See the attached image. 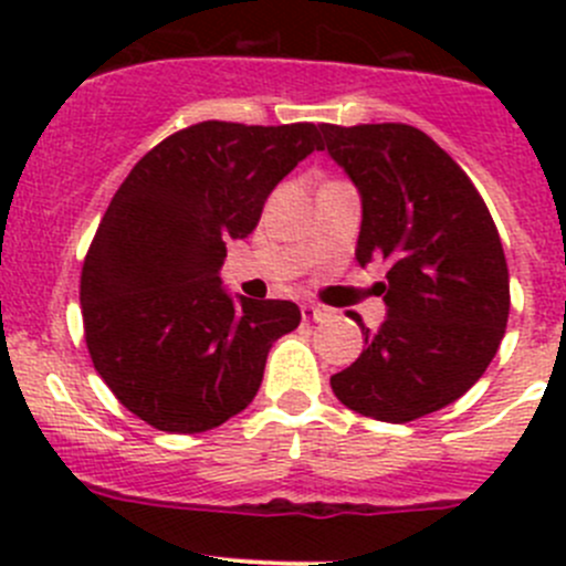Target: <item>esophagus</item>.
Masks as SVG:
<instances>
[{
  "label": "esophagus",
  "instance_id": "esophagus-1",
  "mask_svg": "<svg viewBox=\"0 0 566 566\" xmlns=\"http://www.w3.org/2000/svg\"><path fill=\"white\" fill-rule=\"evenodd\" d=\"M301 317L312 319V323H323V319L331 317V310H325V306H317V304H304L301 306Z\"/></svg>",
  "mask_w": 566,
  "mask_h": 566
}]
</instances>
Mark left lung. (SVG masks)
Listing matches in <instances>:
<instances>
[{
    "mask_svg": "<svg viewBox=\"0 0 566 566\" xmlns=\"http://www.w3.org/2000/svg\"><path fill=\"white\" fill-rule=\"evenodd\" d=\"M331 158L361 193L356 260H384L389 306L364 353L331 378L361 416L405 424L447 408L484 375L510 317L504 247L476 186L424 130L325 125Z\"/></svg>",
    "mask_w": 566,
    "mask_h": 566,
    "instance_id": "8db88e82",
    "label": "left lung"
}]
</instances>
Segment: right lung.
Here are the masks:
<instances>
[{"label":"right lung","instance_id":"right-lung-1","mask_svg":"<svg viewBox=\"0 0 566 566\" xmlns=\"http://www.w3.org/2000/svg\"><path fill=\"white\" fill-rule=\"evenodd\" d=\"M323 128L188 125L108 202L82 268L84 339L114 397L156 430L193 436L241 413L273 342L298 328L293 301H232L219 271L276 182L325 150Z\"/></svg>","mask_w":566,"mask_h":566}]
</instances>
